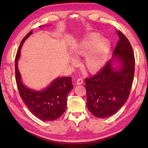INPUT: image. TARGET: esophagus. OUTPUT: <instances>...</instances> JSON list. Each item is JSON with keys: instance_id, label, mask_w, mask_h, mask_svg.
<instances>
[{"instance_id": "34e87169", "label": "esophagus", "mask_w": 148, "mask_h": 148, "mask_svg": "<svg viewBox=\"0 0 148 148\" xmlns=\"http://www.w3.org/2000/svg\"><path fill=\"white\" fill-rule=\"evenodd\" d=\"M83 83V79H82L81 77H79L78 78V79H77V81H76V84H81Z\"/></svg>"}]
</instances>
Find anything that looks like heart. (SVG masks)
Returning a JSON list of instances; mask_svg holds the SVG:
<instances>
[{
    "instance_id": "heart-1",
    "label": "heart",
    "mask_w": 148,
    "mask_h": 148,
    "mask_svg": "<svg viewBox=\"0 0 148 148\" xmlns=\"http://www.w3.org/2000/svg\"><path fill=\"white\" fill-rule=\"evenodd\" d=\"M108 39L102 38L100 34L93 32L73 49L76 56H84L83 66L90 72L99 71L104 65L110 49ZM74 63L75 60H72Z\"/></svg>"
}]
</instances>
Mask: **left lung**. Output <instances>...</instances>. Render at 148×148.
<instances>
[{"label":"left lung","mask_w":148,"mask_h":148,"mask_svg":"<svg viewBox=\"0 0 148 148\" xmlns=\"http://www.w3.org/2000/svg\"><path fill=\"white\" fill-rule=\"evenodd\" d=\"M113 55L121 63L114 70L112 61L108 62L95 76L86 77V104L97 118H106L116 114L129 97L135 71V56L129 40L120 30Z\"/></svg>","instance_id":"left-lung-1"}]
</instances>
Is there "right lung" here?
I'll return each mask as SVG.
<instances>
[{
    "label": "right lung",
    "instance_id": "obj_1",
    "mask_svg": "<svg viewBox=\"0 0 148 148\" xmlns=\"http://www.w3.org/2000/svg\"><path fill=\"white\" fill-rule=\"evenodd\" d=\"M32 34L30 31L21 40L15 57V76L19 94L32 114L42 121H53L63 114L67 107V97L73 88L71 77H58L45 90L37 92L28 88L21 82L18 60L22 45Z\"/></svg>",
    "mask_w": 148,
    "mask_h": 148
}]
</instances>
